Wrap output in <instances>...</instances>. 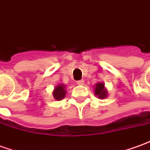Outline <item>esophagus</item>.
I'll return each mask as SVG.
<instances>
[{"label":"esophagus","mask_w":150,"mask_h":150,"mask_svg":"<svg viewBox=\"0 0 150 150\" xmlns=\"http://www.w3.org/2000/svg\"><path fill=\"white\" fill-rule=\"evenodd\" d=\"M77 83H78V85H83V84H84V80H83V79L78 80V82H77Z\"/></svg>","instance_id":"1"}]
</instances>
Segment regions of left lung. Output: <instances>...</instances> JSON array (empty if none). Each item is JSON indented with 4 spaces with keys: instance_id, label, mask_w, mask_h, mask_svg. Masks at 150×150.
Here are the masks:
<instances>
[{
    "instance_id": "8db88e82",
    "label": "left lung",
    "mask_w": 150,
    "mask_h": 150,
    "mask_svg": "<svg viewBox=\"0 0 150 150\" xmlns=\"http://www.w3.org/2000/svg\"><path fill=\"white\" fill-rule=\"evenodd\" d=\"M94 94L99 99H105L108 97V90L105 88V84L98 82L94 85Z\"/></svg>"
}]
</instances>
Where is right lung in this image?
I'll return each mask as SVG.
<instances>
[{
    "instance_id": "1",
    "label": "right lung",
    "mask_w": 150,
    "mask_h": 150,
    "mask_svg": "<svg viewBox=\"0 0 150 150\" xmlns=\"http://www.w3.org/2000/svg\"><path fill=\"white\" fill-rule=\"evenodd\" d=\"M66 85L62 83H59L58 85L55 86L54 90L52 92V95L56 100L60 101L63 99L66 96Z\"/></svg>"
}]
</instances>
